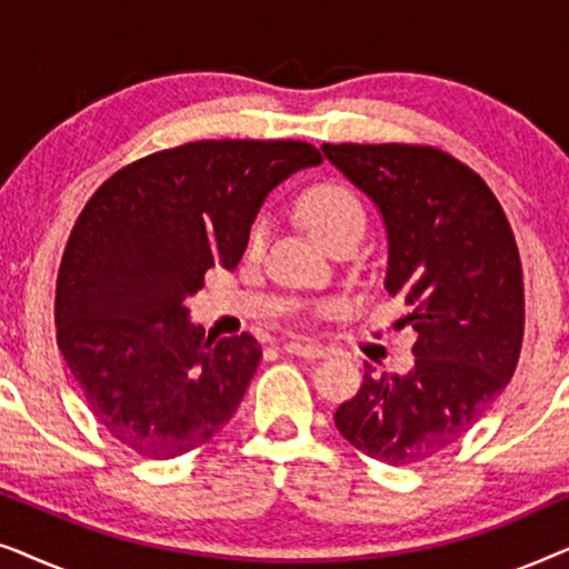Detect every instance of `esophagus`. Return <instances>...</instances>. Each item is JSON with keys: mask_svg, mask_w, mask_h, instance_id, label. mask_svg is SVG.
I'll return each mask as SVG.
<instances>
[{"mask_svg": "<svg viewBox=\"0 0 569 569\" xmlns=\"http://www.w3.org/2000/svg\"><path fill=\"white\" fill-rule=\"evenodd\" d=\"M287 355H298V357H308V360H321V357H326L329 352H326L323 347L313 345V341H287V345L282 347Z\"/></svg>", "mask_w": 569, "mask_h": 569, "instance_id": "obj_1", "label": "esophagus"}]
</instances>
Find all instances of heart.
<instances>
[{
	"instance_id": "obj_1",
	"label": "heart",
	"mask_w": 569,
	"mask_h": 569,
	"mask_svg": "<svg viewBox=\"0 0 569 569\" xmlns=\"http://www.w3.org/2000/svg\"><path fill=\"white\" fill-rule=\"evenodd\" d=\"M298 214L306 228L313 232V238L329 248H337L341 240L360 238L365 222H368L362 199L341 181H318L308 186L298 199ZM267 232V220L253 222L248 232V253H261Z\"/></svg>"
}]
</instances>
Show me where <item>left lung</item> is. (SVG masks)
<instances>
[{
    "mask_svg": "<svg viewBox=\"0 0 569 569\" xmlns=\"http://www.w3.org/2000/svg\"><path fill=\"white\" fill-rule=\"evenodd\" d=\"M388 230L386 290L411 308L415 370L372 372L333 415L341 438L388 466L461 440L516 372L523 269L505 209L477 170L430 144H323Z\"/></svg>",
    "mask_w": 569,
    "mask_h": 569,
    "instance_id": "8db88e82",
    "label": "left lung"
}]
</instances>
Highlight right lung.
I'll return each instance as SVG.
<instances>
[{
  "label": "right lung",
  "mask_w": 569,
  "mask_h": 569,
  "mask_svg": "<svg viewBox=\"0 0 569 569\" xmlns=\"http://www.w3.org/2000/svg\"><path fill=\"white\" fill-rule=\"evenodd\" d=\"M321 152L300 139H199L100 183L59 263L57 345L100 427L144 458L201 448L261 360L251 333L204 339L183 300L238 267L267 193Z\"/></svg>",
  "instance_id": "obj_1"
}]
</instances>
